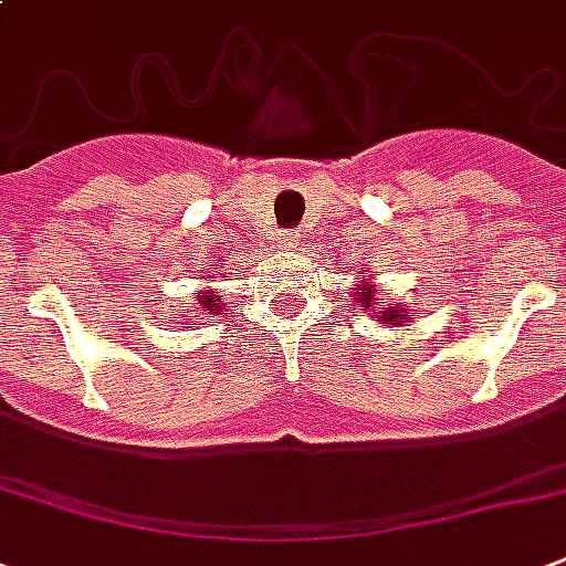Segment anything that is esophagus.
Segmentation results:
<instances>
[{
	"instance_id": "obj_1",
	"label": "esophagus",
	"mask_w": 566,
	"mask_h": 566,
	"mask_svg": "<svg viewBox=\"0 0 566 566\" xmlns=\"http://www.w3.org/2000/svg\"><path fill=\"white\" fill-rule=\"evenodd\" d=\"M279 243H282L284 249H300L302 238L296 234V231H291V234H284V238H279Z\"/></svg>"
}]
</instances>
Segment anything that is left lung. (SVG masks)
<instances>
[{"instance_id": "obj_1", "label": "left lung", "mask_w": 566, "mask_h": 566, "mask_svg": "<svg viewBox=\"0 0 566 566\" xmlns=\"http://www.w3.org/2000/svg\"><path fill=\"white\" fill-rule=\"evenodd\" d=\"M358 284L353 287V296L355 300V308L361 311V314H373L376 317L378 326H387V328H394V326H405V323H411L413 314L408 305H402V302H387V305H378V296H376V275L370 273V266L364 264L361 270H358Z\"/></svg>"}]
</instances>
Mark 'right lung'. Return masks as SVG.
I'll return each instance as SVG.
<instances>
[{
    "mask_svg": "<svg viewBox=\"0 0 566 566\" xmlns=\"http://www.w3.org/2000/svg\"><path fill=\"white\" fill-rule=\"evenodd\" d=\"M217 266H220V264H217ZM205 282H213V275H211V279H205ZM188 308L196 311V317L190 319V323H185V326H202L199 319H202L205 314H213V317H217V314H220V311L226 308V302L220 300V293H217V287H208V291L196 293L193 302H190Z\"/></svg>",
    "mask_w": 566,
    "mask_h": 566,
    "instance_id": "obj_1",
    "label": "right lung"
}]
</instances>
